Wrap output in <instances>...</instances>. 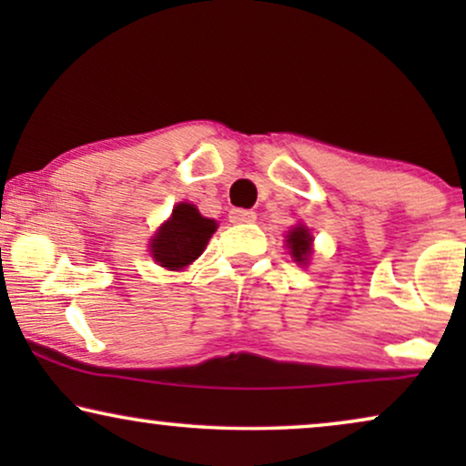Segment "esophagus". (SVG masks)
Instances as JSON below:
<instances>
[{
    "instance_id": "esophagus-1",
    "label": "esophagus",
    "mask_w": 466,
    "mask_h": 466,
    "mask_svg": "<svg viewBox=\"0 0 466 466\" xmlns=\"http://www.w3.org/2000/svg\"><path fill=\"white\" fill-rule=\"evenodd\" d=\"M228 220L233 222V225H244V222H254L257 220V214L252 212V209H244V208H235L228 212Z\"/></svg>"
}]
</instances>
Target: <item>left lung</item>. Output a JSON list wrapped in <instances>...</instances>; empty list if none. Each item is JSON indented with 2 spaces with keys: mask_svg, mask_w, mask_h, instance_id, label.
<instances>
[{
  "mask_svg": "<svg viewBox=\"0 0 466 466\" xmlns=\"http://www.w3.org/2000/svg\"><path fill=\"white\" fill-rule=\"evenodd\" d=\"M289 248H290V254L292 258L297 260V263H305L309 257V244H311V238H309V231L305 227H297L292 228L290 235H289Z\"/></svg>",
  "mask_w": 466,
  "mask_h": 466,
  "instance_id": "left-lung-1",
  "label": "left lung"
}]
</instances>
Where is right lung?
<instances>
[{"label": "right lung", "instance_id": "right-lung-1", "mask_svg": "<svg viewBox=\"0 0 466 466\" xmlns=\"http://www.w3.org/2000/svg\"><path fill=\"white\" fill-rule=\"evenodd\" d=\"M214 231L216 222L203 218L193 203H177L152 239V258L167 269H184L203 252Z\"/></svg>", "mask_w": 466, "mask_h": 466}]
</instances>
